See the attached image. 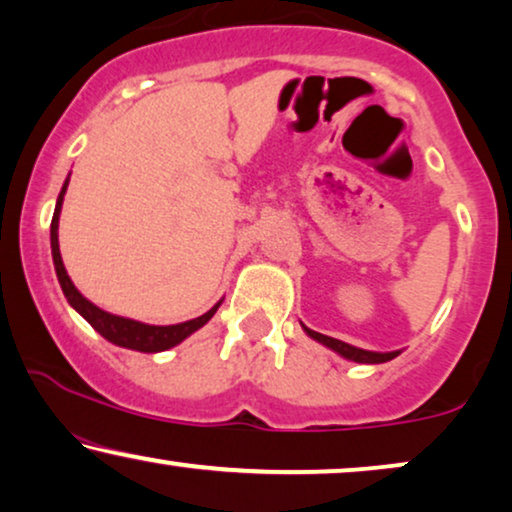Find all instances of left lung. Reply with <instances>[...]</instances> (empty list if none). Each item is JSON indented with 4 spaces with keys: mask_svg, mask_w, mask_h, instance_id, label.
<instances>
[{
    "mask_svg": "<svg viewBox=\"0 0 512 512\" xmlns=\"http://www.w3.org/2000/svg\"><path fill=\"white\" fill-rule=\"evenodd\" d=\"M304 327V325H302ZM304 332L309 335L311 339H316V342L325 344L327 349H332L339 356L346 358V360H353V363H370V365H377V363H386V360H393L398 356L400 351H391V353H377V351H365V349H358V346H351L346 342H339V339H332L327 335H320V332H313L309 327H304Z\"/></svg>",
    "mask_w": 512,
    "mask_h": 512,
    "instance_id": "obj_1",
    "label": "left lung"
}]
</instances>
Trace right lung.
<instances>
[{
    "instance_id": "obj_1",
    "label": "right lung",
    "mask_w": 512,
    "mask_h": 512,
    "mask_svg": "<svg viewBox=\"0 0 512 512\" xmlns=\"http://www.w3.org/2000/svg\"><path fill=\"white\" fill-rule=\"evenodd\" d=\"M67 182L63 189H60L58 201H56V213H53L51 220V252H53V264H56V274H58V283L63 288L67 302H70L74 309H77L81 316H84L95 332H100L107 342L124 346V349H133V351H142V353H159L166 349H173L187 339L192 332L199 330L208 323L210 318L215 316V311L220 309L222 302H217L213 309L208 313H203L199 318L187 320V323H177V325H147L140 323V320H131V318H121L114 316V313L102 311L100 306H95L93 302L81 295V292L74 288V283L67 276L63 257H60V245H58V220H60V208H63V196L67 192Z\"/></svg>"
}]
</instances>
